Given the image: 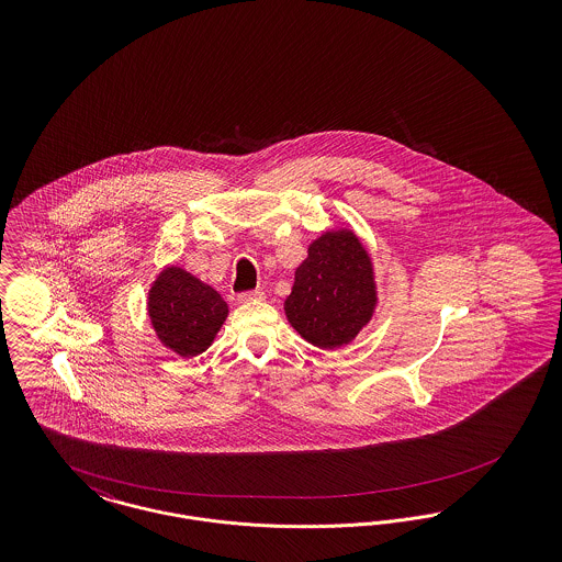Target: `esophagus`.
I'll return each mask as SVG.
<instances>
[{
	"mask_svg": "<svg viewBox=\"0 0 562 562\" xmlns=\"http://www.w3.org/2000/svg\"><path fill=\"white\" fill-rule=\"evenodd\" d=\"M266 296V293L261 291V289H257V291H246V293L238 294V301L240 303H248V301H261Z\"/></svg>",
	"mask_w": 562,
	"mask_h": 562,
	"instance_id": "1",
	"label": "esophagus"
}]
</instances>
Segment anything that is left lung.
I'll return each mask as SVG.
<instances>
[{"label":"left lung","instance_id":"8db88e82","mask_svg":"<svg viewBox=\"0 0 562 562\" xmlns=\"http://www.w3.org/2000/svg\"><path fill=\"white\" fill-rule=\"evenodd\" d=\"M373 268L351 232H330L314 241L294 271L284 310L294 330L322 349L341 348L373 314Z\"/></svg>","mask_w":562,"mask_h":562}]
</instances>
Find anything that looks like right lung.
<instances>
[{
	"label": "right lung",
	"instance_id": "right-lung-1",
	"mask_svg": "<svg viewBox=\"0 0 562 562\" xmlns=\"http://www.w3.org/2000/svg\"><path fill=\"white\" fill-rule=\"evenodd\" d=\"M149 316L168 348L179 356H195L213 344L227 318V303L186 269L168 268L151 286Z\"/></svg>",
	"mask_w": 562,
	"mask_h": 562
}]
</instances>
